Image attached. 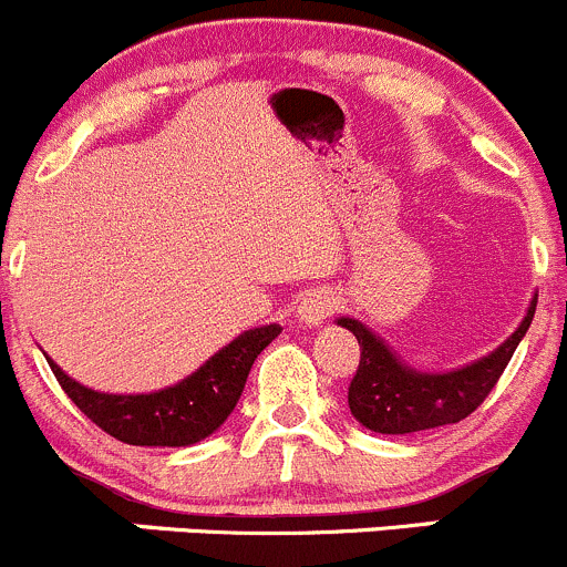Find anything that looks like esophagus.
<instances>
[{
    "label": "esophagus",
    "instance_id": "1",
    "mask_svg": "<svg viewBox=\"0 0 567 567\" xmlns=\"http://www.w3.org/2000/svg\"><path fill=\"white\" fill-rule=\"evenodd\" d=\"M336 308H339V297H336V291L319 286V289H308L306 295L300 297L297 317H300V322L306 324H322L330 313H336Z\"/></svg>",
    "mask_w": 567,
    "mask_h": 567
}]
</instances>
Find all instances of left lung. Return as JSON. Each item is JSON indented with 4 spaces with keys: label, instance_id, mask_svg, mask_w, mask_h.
Returning <instances> with one entry per match:
<instances>
[{
    "label": "left lung",
    "instance_id": "left-lung-1",
    "mask_svg": "<svg viewBox=\"0 0 567 567\" xmlns=\"http://www.w3.org/2000/svg\"><path fill=\"white\" fill-rule=\"evenodd\" d=\"M537 297L532 300L524 322L513 336L482 361L446 374H424L408 369L378 336L363 328L358 319H339L341 328L352 330L361 344V361L347 389L350 411L363 427L385 435L419 433V430L444 427L463 422L485 402L493 385L507 369L515 347L529 330Z\"/></svg>",
    "mask_w": 567,
    "mask_h": 567
}]
</instances>
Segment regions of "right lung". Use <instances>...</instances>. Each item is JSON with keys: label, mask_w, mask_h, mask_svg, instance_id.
<instances>
[{"label": "right lung", "mask_w": 567, "mask_h": 567, "mask_svg": "<svg viewBox=\"0 0 567 567\" xmlns=\"http://www.w3.org/2000/svg\"><path fill=\"white\" fill-rule=\"evenodd\" d=\"M281 333L265 324L234 339L178 385L156 394H101L71 380L47 358L60 389L95 427L132 446H187L215 433L237 405L256 355Z\"/></svg>", "instance_id": "1"}]
</instances>
